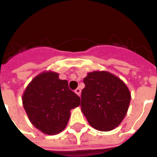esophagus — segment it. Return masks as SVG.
<instances>
[{
    "label": "esophagus",
    "mask_w": 157,
    "mask_h": 157,
    "mask_svg": "<svg viewBox=\"0 0 157 157\" xmlns=\"http://www.w3.org/2000/svg\"><path fill=\"white\" fill-rule=\"evenodd\" d=\"M75 93H76V94H77V95L80 96V95H81V89H80V88H76L75 90Z\"/></svg>",
    "instance_id": "obj_1"
}]
</instances>
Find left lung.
I'll list each match as a JSON object with an SVG mask.
<instances>
[{
  "instance_id": "left-lung-1",
  "label": "left lung",
  "mask_w": 157,
  "mask_h": 157,
  "mask_svg": "<svg viewBox=\"0 0 157 157\" xmlns=\"http://www.w3.org/2000/svg\"><path fill=\"white\" fill-rule=\"evenodd\" d=\"M83 82L82 111L90 125L110 131L124 118L131 95L124 82L107 71L89 72Z\"/></svg>"
}]
</instances>
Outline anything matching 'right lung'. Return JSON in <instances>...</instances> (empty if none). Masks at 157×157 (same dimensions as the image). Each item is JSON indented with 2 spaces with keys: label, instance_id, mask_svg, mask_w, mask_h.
Wrapping results in <instances>:
<instances>
[{
  "label": "right lung",
  "instance_id": "right-lung-1",
  "mask_svg": "<svg viewBox=\"0 0 157 157\" xmlns=\"http://www.w3.org/2000/svg\"><path fill=\"white\" fill-rule=\"evenodd\" d=\"M81 99L70 90L59 74L43 72L33 79L22 95V104L30 122L46 135H57L66 127L71 110Z\"/></svg>",
  "mask_w": 157,
  "mask_h": 157
}]
</instances>
